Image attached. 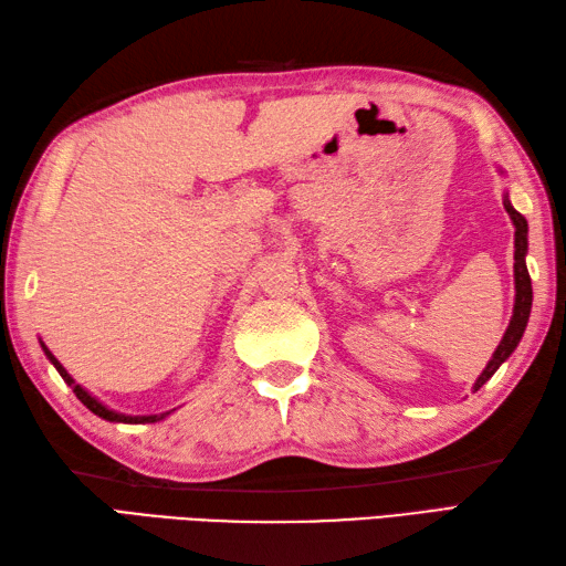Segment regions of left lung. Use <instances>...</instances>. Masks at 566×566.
<instances>
[{
    "label": "left lung",
    "mask_w": 566,
    "mask_h": 566,
    "mask_svg": "<svg viewBox=\"0 0 566 566\" xmlns=\"http://www.w3.org/2000/svg\"><path fill=\"white\" fill-rule=\"evenodd\" d=\"M499 175H506L503 172V167H499ZM503 209L509 211L511 216V223L515 228L513 233V284H515V298H513V316L506 333H503V338L499 343V347L491 355V359L486 363L482 375L476 377L474 381V391L482 389L484 384L496 375V369L506 363V359L513 355L515 347H518L523 333L527 328V318H531V308H533V284H531V274H527V221L525 216H521L518 211L513 209V203L509 199V189L503 191Z\"/></svg>",
    "instance_id": "left-lung-1"
}]
</instances>
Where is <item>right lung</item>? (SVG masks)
I'll list each match as a JSON object with an SVG mask.
<instances>
[{"instance_id":"add662e5","label":"right lung","mask_w":566,"mask_h":566,"mask_svg":"<svg viewBox=\"0 0 566 566\" xmlns=\"http://www.w3.org/2000/svg\"><path fill=\"white\" fill-rule=\"evenodd\" d=\"M39 343H41V350H43V355L51 359V365L57 369V375L63 377V381L67 384V387H72V391H75V396L77 399L90 408V411L94 413V416H99V418H104V420H109V423H158V420H163V418H167L170 416L172 411H165V413H153V416H128V413H122V411H114V408H109L106 403H102L97 396H92L87 389L82 387V384H77L75 379H72V375L70 371L57 363V357L48 350V345L39 338Z\"/></svg>"}]
</instances>
